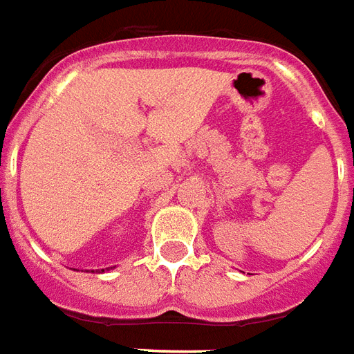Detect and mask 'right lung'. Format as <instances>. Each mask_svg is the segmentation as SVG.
<instances>
[{"instance_id": "add662e5", "label": "right lung", "mask_w": 354, "mask_h": 354, "mask_svg": "<svg viewBox=\"0 0 354 354\" xmlns=\"http://www.w3.org/2000/svg\"><path fill=\"white\" fill-rule=\"evenodd\" d=\"M102 271H104V269H102Z\"/></svg>"}]
</instances>
